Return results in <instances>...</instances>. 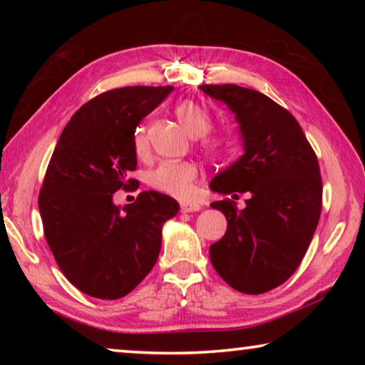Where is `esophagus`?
Segmentation results:
<instances>
[{"instance_id":"1","label":"esophagus","mask_w":365,"mask_h":365,"mask_svg":"<svg viewBox=\"0 0 365 365\" xmlns=\"http://www.w3.org/2000/svg\"><path fill=\"white\" fill-rule=\"evenodd\" d=\"M201 209L200 202H195V201H182L180 202V211L182 212H196Z\"/></svg>"}]
</instances>
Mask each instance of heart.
Masks as SVG:
<instances>
[{"label": "heart", "instance_id": "heart-1", "mask_svg": "<svg viewBox=\"0 0 365 365\" xmlns=\"http://www.w3.org/2000/svg\"><path fill=\"white\" fill-rule=\"evenodd\" d=\"M175 115L182 127L191 137H201L202 151L214 160H224L232 154V138L225 132L207 133L211 130V114L196 101L185 100L175 106ZM133 148L138 156L148 151L145 127H138L133 133ZM197 177V168L188 160H164L148 174V183L163 193L172 196L188 195L191 185Z\"/></svg>", "mask_w": 365, "mask_h": 365}]
</instances>
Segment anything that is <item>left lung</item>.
<instances>
[{"instance_id": "left-lung-1", "label": "left lung", "mask_w": 365, "mask_h": 365, "mask_svg": "<svg viewBox=\"0 0 365 365\" xmlns=\"http://www.w3.org/2000/svg\"><path fill=\"white\" fill-rule=\"evenodd\" d=\"M225 103L240 123L245 154L215 175L209 187L222 195L250 193L238 211L232 200L211 207L227 217V232L209 256L228 285L261 294L298 269L322 211L317 156L298 120L280 104L238 85H200Z\"/></svg>"}]
</instances>
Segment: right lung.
<instances>
[{
	"mask_svg": "<svg viewBox=\"0 0 365 365\" xmlns=\"http://www.w3.org/2000/svg\"><path fill=\"white\" fill-rule=\"evenodd\" d=\"M174 86H123L83 104L54 148L38 196L43 230L66 279L85 294L119 299L150 274L165 220L178 202L150 190L115 206L117 190L137 183L133 133Z\"/></svg>",
	"mask_w": 365,
	"mask_h": 365,
	"instance_id": "right-lung-1",
	"label": "right lung"
}]
</instances>
